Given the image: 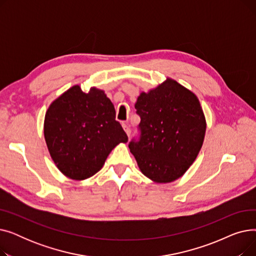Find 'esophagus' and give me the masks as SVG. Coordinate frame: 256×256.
Masks as SVG:
<instances>
[{"label": "esophagus", "instance_id": "1", "mask_svg": "<svg viewBox=\"0 0 256 256\" xmlns=\"http://www.w3.org/2000/svg\"><path fill=\"white\" fill-rule=\"evenodd\" d=\"M122 128H124V132H126L128 137H130V128H128V124H122Z\"/></svg>", "mask_w": 256, "mask_h": 256}]
</instances>
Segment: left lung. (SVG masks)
Segmentation results:
<instances>
[{"label":"left lung","instance_id":"left-lung-1","mask_svg":"<svg viewBox=\"0 0 256 256\" xmlns=\"http://www.w3.org/2000/svg\"><path fill=\"white\" fill-rule=\"evenodd\" d=\"M140 116V140L128 147L141 172L156 184L182 176L202 147L206 121L198 98L167 78L135 104Z\"/></svg>","mask_w":256,"mask_h":256}]
</instances>
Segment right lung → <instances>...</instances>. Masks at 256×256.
<instances>
[{
    "label": "right lung",
    "mask_w": 256,
    "mask_h": 256,
    "mask_svg": "<svg viewBox=\"0 0 256 256\" xmlns=\"http://www.w3.org/2000/svg\"><path fill=\"white\" fill-rule=\"evenodd\" d=\"M115 116L114 104L96 87L85 93L74 85L50 104L44 139L52 160L66 178H91L119 143L128 142Z\"/></svg>",
    "instance_id": "obj_1"
}]
</instances>
